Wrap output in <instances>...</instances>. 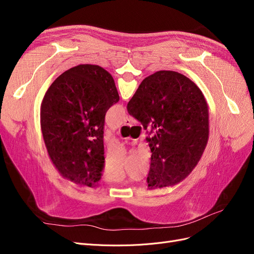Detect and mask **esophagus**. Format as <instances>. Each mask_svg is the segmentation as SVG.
Listing matches in <instances>:
<instances>
[{"instance_id":"obj_1","label":"esophagus","mask_w":254,"mask_h":254,"mask_svg":"<svg viewBox=\"0 0 254 254\" xmlns=\"http://www.w3.org/2000/svg\"><path fill=\"white\" fill-rule=\"evenodd\" d=\"M130 124H131V123H130V120L126 117V119L124 120V122H123V125H125V126H130Z\"/></svg>"}]
</instances>
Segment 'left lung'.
I'll list each match as a JSON object with an SVG mask.
<instances>
[{
	"label": "left lung",
	"mask_w": 254,
	"mask_h": 254,
	"mask_svg": "<svg viewBox=\"0 0 254 254\" xmlns=\"http://www.w3.org/2000/svg\"><path fill=\"white\" fill-rule=\"evenodd\" d=\"M119 101L112 76L98 65L74 66L51 84L41 129L52 162L65 178L90 188L102 179L105 115Z\"/></svg>",
	"instance_id": "1"
}]
</instances>
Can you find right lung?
I'll return each instance as SVG.
<instances>
[{
    "instance_id": "obj_1",
    "label": "right lung",
    "mask_w": 254,
    "mask_h": 254,
    "mask_svg": "<svg viewBox=\"0 0 254 254\" xmlns=\"http://www.w3.org/2000/svg\"><path fill=\"white\" fill-rule=\"evenodd\" d=\"M127 111L147 133L149 189L171 187L187 178L209 137V110L200 89L180 73L159 71L142 81Z\"/></svg>"
}]
</instances>
